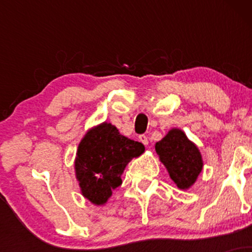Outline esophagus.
Returning <instances> with one entry per match:
<instances>
[{"label":"esophagus","mask_w":252,"mask_h":252,"mask_svg":"<svg viewBox=\"0 0 252 252\" xmlns=\"http://www.w3.org/2000/svg\"><path fill=\"white\" fill-rule=\"evenodd\" d=\"M138 138H140V141H141V142H142V143L144 144V146H147V144L149 143V141H148V137H147L146 135H140V137H138Z\"/></svg>","instance_id":"esophagus-1"}]
</instances>
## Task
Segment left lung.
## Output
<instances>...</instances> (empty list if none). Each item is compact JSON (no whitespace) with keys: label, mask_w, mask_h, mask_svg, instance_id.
Returning <instances> with one entry per match:
<instances>
[{"label":"left lung","mask_w":252,"mask_h":252,"mask_svg":"<svg viewBox=\"0 0 252 252\" xmlns=\"http://www.w3.org/2000/svg\"><path fill=\"white\" fill-rule=\"evenodd\" d=\"M155 150L168 170L170 179L180 189H189L202 170V158L198 147L180 129L169 130Z\"/></svg>","instance_id":"1"}]
</instances>
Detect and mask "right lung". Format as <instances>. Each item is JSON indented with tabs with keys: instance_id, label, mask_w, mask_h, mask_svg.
<instances>
[{
	"instance_id": "1",
	"label": "right lung",
	"mask_w": 252,
	"mask_h": 252,
	"mask_svg": "<svg viewBox=\"0 0 252 252\" xmlns=\"http://www.w3.org/2000/svg\"><path fill=\"white\" fill-rule=\"evenodd\" d=\"M144 146L121 135L104 122L86 132L78 146L74 169L82 194L94 205H104L112 190L122 185V176L131 158H138Z\"/></svg>"
}]
</instances>
